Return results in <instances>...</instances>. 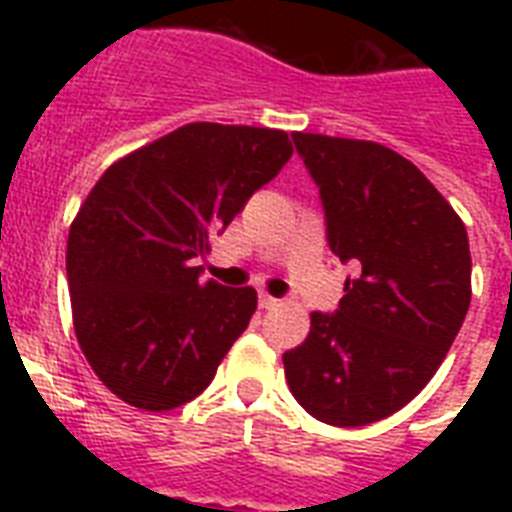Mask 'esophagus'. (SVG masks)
<instances>
[{"mask_svg":"<svg viewBox=\"0 0 512 512\" xmlns=\"http://www.w3.org/2000/svg\"><path fill=\"white\" fill-rule=\"evenodd\" d=\"M257 303H260V308H263V311H273V308H279V300L268 295V292H260Z\"/></svg>","mask_w":512,"mask_h":512,"instance_id":"1","label":"esophagus"}]
</instances>
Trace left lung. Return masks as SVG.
<instances>
[{
    "mask_svg": "<svg viewBox=\"0 0 512 512\" xmlns=\"http://www.w3.org/2000/svg\"><path fill=\"white\" fill-rule=\"evenodd\" d=\"M292 140L319 185L329 249L361 271L337 313H311L284 374L305 412L358 428L409 404L452 348L470 308L468 231L396 151L313 132Z\"/></svg>",
    "mask_w": 512,
    "mask_h": 512,
    "instance_id": "left-lung-1",
    "label": "left lung"
}]
</instances>
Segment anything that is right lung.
<instances>
[{
    "label": "right lung",
    "mask_w": 512,
    "mask_h": 512,
    "mask_svg": "<svg viewBox=\"0 0 512 512\" xmlns=\"http://www.w3.org/2000/svg\"><path fill=\"white\" fill-rule=\"evenodd\" d=\"M284 130L193 122L103 172L68 231L71 316L87 364L124 404L170 412L207 388L257 308L191 257L292 156Z\"/></svg>",
    "instance_id": "1"
}]
</instances>
